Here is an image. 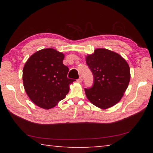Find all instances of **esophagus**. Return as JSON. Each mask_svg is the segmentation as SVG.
I'll use <instances>...</instances> for the list:
<instances>
[{
  "instance_id": "1",
  "label": "esophagus",
  "mask_w": 153,
  "mask_h": 153,
  "mask_svg": "<svg viewBox=\"0 0 153 153\" xmlns=\"http://www.w3.org/2000/svg\"><path fill=\"white\" fill-rule=\"evenodd\" d=\"M82 81H83L82 77H79V78L77 80V82H79V83H82Z\"/></svg>"
}]
</instances>
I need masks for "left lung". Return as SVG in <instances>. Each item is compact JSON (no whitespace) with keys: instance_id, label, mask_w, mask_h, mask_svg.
I'll return each mask as SVG.
<instances>
[{"instance_id":"8db88e82","label":"left lung","mask_w":153,"mask_h":153,"mask_svg":"<svg viewBox=\"0 0 153 153\" xmlns=\"http://www.w3.org/2000/svg\"><path fill=\"white\" fill-rule=\"evenodd\" d=\"M86 61L94 76V84L85 88L90 102L107 109L120 101L130 80V69L127 61L115 52L97 48L88 55Z\"/></svg>"}]
</instances>
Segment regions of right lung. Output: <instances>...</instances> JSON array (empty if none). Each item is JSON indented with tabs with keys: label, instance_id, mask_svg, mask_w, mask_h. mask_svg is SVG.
<instances>
[{
	"label": "right lung",
	"instance_id": "1",
	"mask_svg": "<svg viewBox=\"0 0 153 153\" xmlns=\"http://www.w3.org/2000/svg\"><path fill=\"white\" fill-rule=\"evenodd\" d=\"M65 55L54 48L40 50L27 59L23 69L25 91L36 105L50 109L66 97L74 79L67 78Z\"/></svg>",
	"mask_w": 153,
	"mask_h": 153
}]
</instances>
